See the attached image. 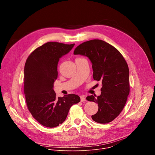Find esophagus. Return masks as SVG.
<instances>
[{
	"mask_svg": "<svg viewBox=\"0 0 155 155\" xmlns=\"http://www.w3.org/2000/svg\"><path fill=\"white\" fill-rule=\"evenodd\" d=\"M80 99H81V102H84L86 101V97L84 95L80 96Z\"/></svg>",
	"mask_w": 155,
	"mask_h": 155,
	"instance_id": "1",
	"label": "esophagus"
}]
</instances>
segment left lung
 <instances>
[{
  "label": "left lung",
  "instance_id": "obj_1",
  "mask_svg": "<svg viewBox=\"0 0 155 155\" xmlns=\"http://www.w3.org/2000/svg\"><path fill=\"white\" fill-rule=\"evenodd\" d=\"M74 54L87 56L92 63L93 78L101 81V94L86 100L97 103V112L92 119L101 124L112 121L121 112L129 94V68L120 52L109 43L98 39L82 43Z\"/></svg>",
  "mask_w": 155,
  "mask_h": 155
}]
</instances>
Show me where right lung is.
Segmentation results:
<instances>
[{
  "label": "right lung",
  "instance_id": "right-lung-1",
  "mask_svg": "<svg viewBox=\"0 0 155 155\" xmlns=\"http://www.w3.org/2000/svg\"><path fill=\"white\" fill-rule=\"evenodd\" d=\"M74 45L47 42L32 52L26 61L24 93L28 108L44 126L54 127L62 124L71 106L80 101V97L74 94L57 97L53 90L59 59Z\"/></svg>",
  "mask_w": 155,
  "mask_h": 155
}]
</instances>
